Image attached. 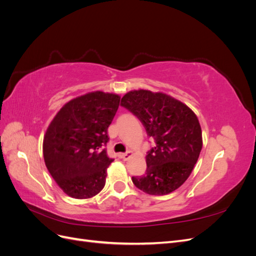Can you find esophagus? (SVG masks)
I'll return each mask as SVG.
<instances>
[{"label":"esophagus","instance_id":"obj_1","mask_svg":"<svg viewBox=\"0 0 256 256\" xmlns=\"http://www.w3.org/2000/svg\"><path fill=\"white\" fill-rule=\"evenodd\" d=\"M131 154H132V152H131V150H127L126 152L120 154H118V157H120V159H122V160H128V159L130 158Z\"/></svg>","mask_w":256,"mask_h":256}]
</instances>
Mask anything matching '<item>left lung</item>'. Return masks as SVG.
Listing matches in <instances>:
<instances>
[{
  "mask_svg": "<svg viewBox=\"0 0 256 256\" xmlns=\"http://www.w3.org/2000/svg\"><path fill=\"white\" fill-rule=\"evenodd\" d=\"M140 120L154 146L146 154V173L132 177L136 188L166 196L187 180L202 150V129L190 108L162 92L131 90L120 100Z\"/></svg>",
  "mask_w": 256,
  "mask_h": 256,
  "instance_id": "obj_1",
  "label": "left lung"
}]
</instances>
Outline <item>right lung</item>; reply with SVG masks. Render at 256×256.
<instances>
[{
    "mask_svg": "<svg viewBox=\"0 0 256 256\" xmlns=\"http://www.w3.org/2000/svg\"><path fill=\"white\" fill-rule=\"evenodd\" d=\"M118 106V95L92 92L67 102L51 122L44 138V159L67 196L90 198L104 189L113 162L104 148L108 128Z\"/></svg>",
    "mask_w": 256,
    "mask_h": 256,
    "instance_id": "1",
    "label": "right lung"
}]
</instances>
